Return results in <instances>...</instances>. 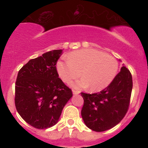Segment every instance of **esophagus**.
I'll use <instances>...</instances> for the list:
<instances>
[{
    "instance_id": "34e87169",
    "label": "esophagus",
    "mask_w": 148,
    "mask_h": 148,
    "mask_svg": "<svg viewBox=\"0 0 148 148\" xmlns=\"http://www.w3.org/2000/svg\"><path fill=\"white\" fill-rule=\"evenodd\" d=\"M72 92H73V94H74V95H79L80 93V92L78 91V90H73Z\"/></svg>"
}]
</instances>
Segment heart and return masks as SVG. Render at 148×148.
<instances>
[{"label": "heart", "mask_w": 148, "mask_h": 148, "mask_svg": "<svg viewBox=\"0 0 148 148\" xmlns=\"http://www.w3.org/2000/svg\"><path fill=\"white\" fill-rule=\"evenodd\" d=\"M118 69L117 60L111 56L95 49H81L67 56V60L58 61L57 70L61 79L68 83L83 76L72 84L76 88H87L100 91L112 82Z\"/></svg>", "instance_id": "1"}]
</instances>
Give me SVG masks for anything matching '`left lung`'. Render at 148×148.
<instances>
[{
    "instance_id": "left-lung-1",
    "label": "left lung",
    "mask_w": 148,
    "mask_h": 148,
    "mask_svg": "<svg viewBox=\"0 0 148 148\" xmlns=\"http://www.w3.org/2000/svg\"><path fill=\"white\" fill-rule=\"evenodd\" d=\"M132 86V74L123 66L105 89L94 94L81 92V116L86 126L100 132L118 125L128 111Z\"/></svg>"
}]
</instances>
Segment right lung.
<instances>
[{
	"label": "right lung",
	"mask_w": 148,
	"mask_h": 148,
	"mask_svg": "<svg viewBox=\"0 0 148 148\" xmlns=\"http://www.w3.org/2000/svg\"><path fill=\"white\" fill-rule=\"evenodd\" d=\"M62 49L53 50L30 60L18 71L14 102L18 114L36 129L51 127L58 123L72 92L58 78L57 61Z\"/></svg>",
	"instance_id": "add662e5"
}]
</instances>
